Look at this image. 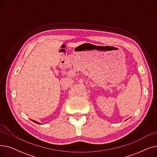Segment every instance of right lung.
Instances as JSON below:
<instances>
[{
  "instance_id": "1",
  "label": "right lung",
  "mask_w": 157,
  "mask_h": 157,
  "mask_svg": "<svg viewBox=\"0 0 157 157\" xmlns=\"http://www.w3.org/2000/svg\"><path fill=\"white\" fill-rule=\"evenodd\" d=\"M32 121H34V123H37V124H40V123H39V122H37V121H35V120H31Z\"/></svg>"
}]
</instances>
